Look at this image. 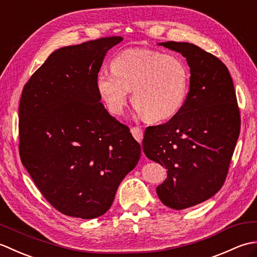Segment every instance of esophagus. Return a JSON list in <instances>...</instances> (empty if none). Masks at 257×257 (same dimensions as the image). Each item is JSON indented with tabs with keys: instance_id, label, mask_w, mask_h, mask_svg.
Wrapping results in <instances>:
<instances>
[{
	"instance_id": "1",
	"label": "esophagus",
	"mask_w": 257,
	"mask_h": 257,
	"mask_svg": "<svg viewBox=\"0 0 257 257\" xmlns=\"http://www.w3.org/2000/svg\"><path fill=\"white\" fill-rule=\"evenodd\" d=\"M132 134L135 137V139L138 141V143H141V141H143V138H144L143 129L139 128V127H133L132 128Z\"/></svg>"
}]
</instances>
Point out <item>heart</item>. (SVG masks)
I'll return each instance as SVG.
<instances>
[{
  "label": "heart",
  "instance_id": "1",
  "mask_svg": "<svg viewBox=\"0 0 257 257\" xmlns=\"http://www.w3.org/2000/svg\"><path fill=\"white\" fill-rule=\"evenodd\" d=\"M189 69L182 59L148 48H129L111 61V72L101 70L96 87L108 110L121 114L133 90L137 111L149 121L173 117L188 95Z\"/></svg>",
  "mask_w": 257,
  "mask_h": 257
}]
</instances>
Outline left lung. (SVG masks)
Returning a JSON list of instances; mask_svg holds the SVG:
<instances>
[{"mask_svg":"<svg viewBox=\"0 0 257 257\" xmlns=\"http://www.w3.org/2000/svg\"><path fill=\"white\" fill-rule=\"evenodd\" d=\"M187 58L190 89L168 122L145 132L147 158L167 169L157 188L165 205L184 210L212 198L227 176L241 129L233 80L219 58L191 43H159Z\"/></svg>","mask_w":257,"mask_h":257,"instance_id":"8db88e82","label":"left lung"}]
</instances>
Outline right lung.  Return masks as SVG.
<instances>
[{
  "label": "right lung",
  "instance_id": "1",
  "mask_svg": "<svg viewBox=\"0 0 257 257\" xmlns=\"http://www.w3.org/2000/svg\"><path fill=\"white\" fill-rule=\"evenodd\" d=\"M122 37L62 47L32 75L19 107L20 156L43 196L65 215L95 219L111 206L141 148L105 109L96 87Z\"/></svg>",
  "mask_w": 257,
  "mask_h": 257
}]
</instances>
